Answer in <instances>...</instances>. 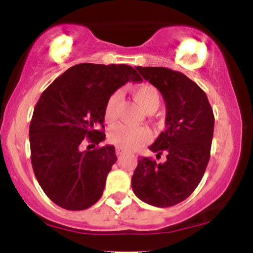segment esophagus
<instances>
[{
    "mask_svg": "<svg viewBox=\"0 0 253 253\" xmlns=\"http://www.w3.org/2000/svg\"><path fill=\"white\" fill-rule=\"evenodd\" d=\"M115 153H117V156H123V155H125V153H126V151L120 149V147H117V150H115Z\"/></svg>",
    "mask_w": 253,
    "mask_h": 253,
    "instance_id": "esophagus-1",
    "label": "esophagus"
}]
</instances>
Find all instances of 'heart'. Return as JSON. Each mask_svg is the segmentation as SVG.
I'll return each instance as SVG.
<instances>
[{"mask_svg":"<svg viewBox=\"0 0 253 253\" xmlns=\"http://www.w3.org/2000/svg\"><path fill=\"white\" fill-rule=\"evenodd\" d=\"M133 96L145 112H155L161 103V95L156 86L151 84H140L133 89ZM120 94L114 92L108 97L103 109V118L107 124H114L118 118ZM150 139V130L143 126H129L120 124L110 128L108 140L115 146L125 150H133L146 143Z\"/></svg>","mask_w":253,"mask_h":253,"instance_id":"obj_1","label":"heart"}]
</instances>
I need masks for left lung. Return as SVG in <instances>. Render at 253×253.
Here are the masks:
<instances>
[{"mask_svg":"<svg viewBox=\"0 0 253 253\" xmlns=\"http://www.w3.org/2000/svg\"><path fill=\"white\" fill-rule=\"evenodd\" d=\"M155 85L167 104L164 132L149 149L167 155L164 163L141 157L132 176V189L141 201L171 207L190 196L205 175L211 158L214 114L207 95L182 72L168 68L136 66Z\"/></svg>","mask_w":253,"mask_h":253,"instance_id":"1","label":"left lung"}]
</instances>
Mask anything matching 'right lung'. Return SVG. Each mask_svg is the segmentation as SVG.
<instances>
[{"label":"right lung","instance_id":"right-lung-1","mask_svg":"<svg viewBox=\"0 0 253 253\" xmlns=\"http://www.w3.org/2000/svg\"><path fill=\"white\" fill-rule=\"evenodd\" d=\"M141 81L129 65L82 63L43 90L30 125L31 162L43 193L59 207L83 211L102 196L118 159L114 146L85 151L82 146L95 147L106 138L103 109L110 95Z\"/></svg>","mask_w":253,"mask_h":253}]
</instances>
